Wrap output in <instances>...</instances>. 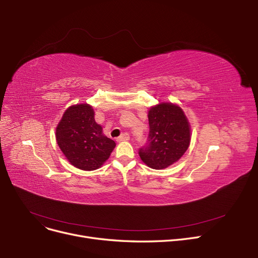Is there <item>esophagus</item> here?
<instances>
[{
  "label": "esophagus",
  "instance_id": "1",
  "mask_svg": "<svg viewBox=\"0 0 258 258\" xmlns=\"http://www.w3.org/2000/svg\"><path fill=\"white\" fill-rule=\"evenodd\" d=\"M127 140H130V136H128V134H122L120 137H118V139H117V141L118 142H122V141H127Z\"/></svg>",
  "mask_w": 258,
  "mask_h": 258
}]
</instances>
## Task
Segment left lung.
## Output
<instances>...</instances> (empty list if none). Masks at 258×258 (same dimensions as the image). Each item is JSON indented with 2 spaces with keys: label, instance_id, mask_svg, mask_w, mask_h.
I'll return each mask as SVG.
<instances>
[{
  "label": "left lung",
  "instance_id": "1",
  "mask_svg": "<svg viewBox=\"0 0 258 258\" xmlns=\"http://www.w3.org/2000/svg\"><path fill=\"white\" fill-rule=\"evenodd\" d=\"M150 134L146 146L140 148L139 156L154 169H163L188 150L191 139L189 121L182 108L171 102H161L148 111Z\"/></svg>",
  "mask_w": 258,
  "mask_h": 258
}]
</instances>
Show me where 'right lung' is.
I'll return each mask as SVG.
<instances>
[{
	"label": "right lung",
	"mask_w": 258,
	"mask_h": 258,
	"mask_svg": "<svg viewBox=\"0 0 258 258\" xmlns=\"http://www.w3.org/2000/svg\"><path fill=\"white\" fill-rule=\"evenodd\" d=\"M93 106L79 103L69 106L56 126L55 138L70 163L81 170H95L110 158L115 141L104 136L94 118Z\"/></svg>",
	"instance_id": "obj_1"
}]
</instances>
